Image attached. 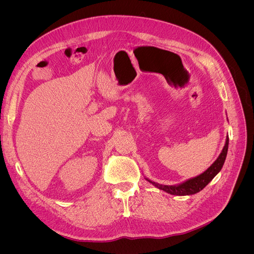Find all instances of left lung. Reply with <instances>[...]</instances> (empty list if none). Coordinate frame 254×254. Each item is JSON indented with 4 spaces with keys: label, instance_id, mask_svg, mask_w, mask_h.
<instances>
[{
    "label": "left lung",
    "instance_id": "1",
    "mask_svg": "<svg viewBox=\"0 0 254 254\" xmlns=\"http://www.w3.org/2000/svg\"><path fill=\"white\" fill-rule=\"evenodd\" d=\"M228 149H229V137H226L223 149L220 152L216 161L213 163L204 173H202V174H199L198 176H195L193 178L188 179L186 181L181 182L179 184L164 185V184L153 182V181L149 180L148 178H146V180L152 183L158 190H164L170 194H174V195L194 194L198 191H201L205 188V186L220 172V170L224 164L225 158H226V154H228Z\"/></svg>",
    "mask_w": 254,
    "mask_h": 254
}]
</instances>
